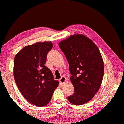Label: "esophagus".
<instances>
[{
    "mask_svg": "<svg viewBox=\"0 0 124 124\" xmlns=\"http://www.w3.org/2000/svg\"><path fill=\"white\" fill-rule=\"evenodd\" d=\"M66 77L64 76H62V77H61V78L60 79H59V82H60L61 83H64V82L66 81Z\"/></svg>",
    "mask_w": 124,
    "mask_h": 124,
    "instance_id": "obj_1",
    "label": "esophagus"
}]
</instances>
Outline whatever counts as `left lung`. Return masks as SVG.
Masks as SVG:
<instances>
[{"mask_svg":"<svg viewBox=\"0 0 124 124\" xmlns=\"http://www.w3.org/2000/svg\"><path fill=\"white\" fill-rule=\"evenodd\" d=\"M69 63L74 92L68 97L70 103L80 105L88 102L101 85L104 65L97 46L83 35L71 36L59 44Z\"/></svg>","mask_w":124,"mask_h":124,"instance_id":"left-lung-1","label":"left lung"}]
</instances>
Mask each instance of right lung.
Instances as JSON below:
<instances>
[{"instance_id":"1","label":"right lung","mask_w":124,"mask_h":124,"mask_svg":"<svg viewBox=\"0 0 124 124\" xmlns=\"http://www.w3.org/2000/svg\"><path fill=\"white\" fill-rule=\"evenodd\" d=\"M53 48L51 42H37L27 46L16 55L13 74L21 94L28 102L37 106L51 101L59 82L45 65L47 55Z\"/></svg>"}]
</instances>
